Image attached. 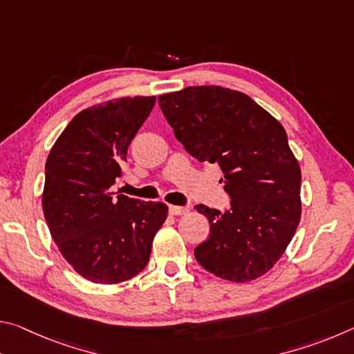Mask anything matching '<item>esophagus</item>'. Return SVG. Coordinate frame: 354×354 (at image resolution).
Here are the masks:
<instances>
[{
  "label": "esophagus",
  "mask_w": 354,
  "mask_h": 354,
  "mask_svg": "<svg viewBox=\"0 0 354 354\" xmlns=\"http://www.w3.org/2000/svg\"><path fill=\"white\" fill-rule=\"evenodd\" d=\"M169 211L171 215H184L189 212V209L183 206H169Z\"/></svg>",
  "instance_id": "1"
}]
</instances>
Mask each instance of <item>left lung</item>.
Instances as JSON below:
<instances>
[{
    "label": "left lung",
    "instance_id": "1",
    "mask_svg": "<svg viewBox=\"0 0 354 354\" xmlns=\"http://www.w3.org/2000/svg\"><path fill=\"white\" fill-rule=\"evenodd\" d=\"M160 111L185 151L218 164L231 209L195 206L211 225L195 248L201 267L248 283L278 262L301 217V170L277 118L248 95L196 86L160 95Z\"/></svg>",
    "mask_w": 354,
    "mask_h": 354
}]
</instances>
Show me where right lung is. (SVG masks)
Returning a JSON list of instances; mask_svg holds the SVG:
<instances>
[{"instance_id":"add662e5","label":"right lung","mask_w":354,"mask_h":354,"mask_svg":"<svg viewBox=\"0 0 354 354\" xmlns=\"http://www.w3.org/2000/svg\"><path fill=\"white\" fill-rule=\"evenodd\" d=\"M154 103L156 97H127L84 109L48 154L45 220L62 256L92 283L117 284L140 273L167 218L164 203L112 192Z\"/></svg>"}]
</instances>
